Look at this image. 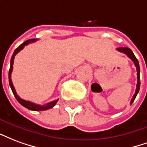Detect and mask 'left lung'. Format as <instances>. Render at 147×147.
Wrapping results in <instances>:
<instances>
[{"label":"left lung","mask_w":147,"mask_h":147,"mask_svg":"<svg viewBox=\"0 0 147 147\" xmlns=\"http://www.w3.org/2000/svg\"><path fill=\"white\" fill-rule=\"evenodd\" d=\"M117 50L120 52H122V53H125V55H128V57H129L132 60V62L135 64V66L136 67V70H137V84H136V92L134 94L133 97L131 98V104L135 100V98L136 97L137 94L139 93V91H140V64H139V62H138V59H136V57L135 56V55L133 54V52L130 49H128V48H123V47H121V48H117Z\"/></svg>","instance_id":"left-lung-1"}]
</instances>
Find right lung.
I'll list each match as a JSON object with an SVG mask.
<instances>
[{
	"mask_svg": "<svg viewBox=\"0 0 147 147\" xmlns=\"http://www.w3.org/2000/svg\"><path fill=\"white\" fill-rule=\"evenodd\" d=\"M37 40L36 39H30V40H26L25 42L22 43V45H20L17 48L15 51H14L13 55H12V56H11V65H10V69H9V72H8V79H9V84H10L11 88V91H12V92L14 94V96L16 97V98L17 99V101L19 102L20 104L23 106L24 107L27 108L28 110H34V111H40V110H49V109H51L54 107L55 105L56 104V102L59 100V98L56 99V100H54V101L50 102L49 103H47V104L43 105V106H40V105L38 104H35L34 102H31L30 101H26V100H24V99H22L19 97L18 95H17L16 92V89H15V88H14V85L12 84V81H11V72H12V69H13V63H14V58L16 56V55L19 52V51H21L26 45H29L30 43H33L35 42Z\"/></svg>",
	"mask_w": 147,
	"mask_h": 147,
	"instance_id": "right-lung-1",
	"label": "right lung"
}]
</instances>
